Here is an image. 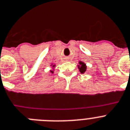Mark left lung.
<instances>
[{
	"label": "left lung",
	"instance_id": "1",
	"mask_svg": "<svg viewBox=\"0 0 130 130\" xmlns=\"http://www.w3.org/2000/svg\"><path fill=\"white\" fill-rule=\"evenodd\" d=\"M79 64H80V66H79L78 67L79 69V71H80V72L82 73V74H84L85 71H86V68H87V67H86V66H85V64H84V62H79Z\"/></svg>",
	"mask_w": 130,
	"mask_h": 130
}]
</instances>
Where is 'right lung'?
<instances>
[{"label":"right lung","mask_w":130,"mask_h":130,"mask_svg":"<svg viewBox=\"0 0 130 130\" xmlns=\"http://www.w3.org/2000/svg\"><path fill=\"white\" fill-rule=\"evenodd\" d=\"M51 72H53V71H51Z\"/></svg>","instance_id":"add662e5"}]
</instances>
